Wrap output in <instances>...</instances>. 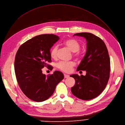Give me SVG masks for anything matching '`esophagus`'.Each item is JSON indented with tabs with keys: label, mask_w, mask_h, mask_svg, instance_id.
<instances>
[{
	"label": "esophagus",
	"mask_w": 125,
	"mask_h": 125,
	"mask_svg": "<svg viewBox=\"0 0 125 125\" xmlns=\"http://www.w3.org/2000/svg\"><path fill=\"white\" fill-rule=\"evenodd\" d=\"M64 78H69V76L68 75L64 74Z\"/></svg>",
	"instance_id": "34e87169"
}]
</instances>
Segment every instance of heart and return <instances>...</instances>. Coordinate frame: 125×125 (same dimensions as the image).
<instances>
[{"label":"heart","mask_w":125,"mask_h":125,"mask_svg":"<svg viewBox=\"0 0 125 125\" xmlns=\"http://www.w3.org/2000/svg\"><path fill=\"white\" fill-rule=\"evenodd\" d=\"M63 44L66 47L68 48L72 52H76L75 55L76 56H80V53L78 52L79 50L80 49V45L79 42L75 39H68L64 41ZM58 46L57 45L53 46L50 50V56L52 58H56L58 52ZM75 65V64L74 62H64L60 61L57 64V67H58L60 70L65 72H70L73 67Z\"/></svg>","instance_id":"obj_1"}]
</instances>
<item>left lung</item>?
<instances>
[{"mask_svg": "<svg viewBox=\"0 0 125 125\" xmlns=\"http://www.w3.org/2000/svg\"><path fill=\"white\" fill-rule=\"evenodd\" d=\"M83 37L87 41L86 53L77 71H86L85 76L72 74L75 80L71 88L76 97L89 100L98 96L105 88L110 77V61L104 41L92 33L82 32L73 35Z\"/></svg>", "mask_w": 125, "mask_h": 125, "instance_id": "obj_1", "label": "left lung"}]
</instances>
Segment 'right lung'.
<instances>
[{"instance_id": "add662e5", "label": "right lung", "mask_w": 125, "mask_h": 125, "mask_svg": "<svg viewBox=\"0 0 125 125\" xmlns=\"http://www.w3.org/2000/svg\"><path fill=\"white\" fill-rule=\"evenodd\" d=\"M59 39L54 34L39 35L21 45L16 53L14 69L17 82L23 93L33 101L48 99L64 79L60 71L46 76L42 71L44 66H51L47 65L51 61L50 50Z\"/></svg>"}]
</instances>
